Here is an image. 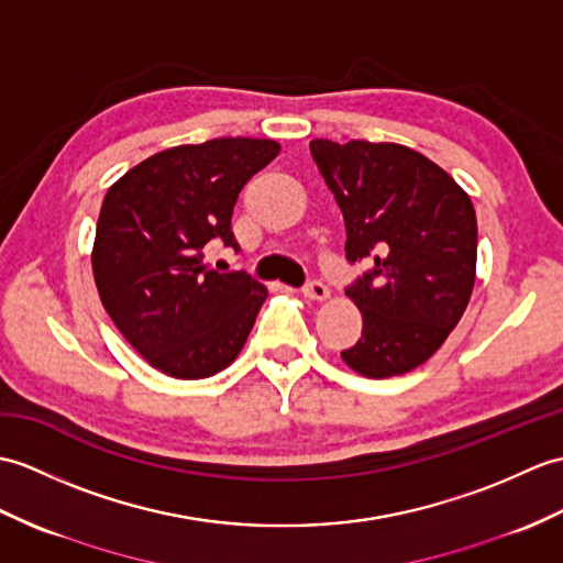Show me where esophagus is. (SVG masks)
Listing matches in <instances>:
<instances>
[{"instance_id": "esophagus-1", "label": "esophagus", "mask_w": 563, "mask_h": 563, "mask_svg": "<svg viewBox=\"0 0 563 563\" xmlns=\"http://www.w3.org/2000/svg\"><path fill=\"white\" fill-rule=\"evenodd\" d=\"M305 297L311 299V302H325V299L331 297V292H329V287H325L323 283L311 280V283L305 287Z\"/></svg>"}]
</instances>
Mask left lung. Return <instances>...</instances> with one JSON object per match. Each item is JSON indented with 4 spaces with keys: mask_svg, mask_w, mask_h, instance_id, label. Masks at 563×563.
I'll return each mask as SVG.
<instances>
[{
    "mask_svg": "<svg viewBox=\"0 0 563 563\" xmlns=\"http://www.w3.org/2000/svg\"><path fill=\"white\" fill-rule=\"evenodd\" d=\"M345 220L350 261L374 268L347 290L362 338L341 352L367 378L424 364L459 325L475 287L477 218L446 169L400 143H309Z\"/></svg>",
    "mask_w": 563,
    "mask_h": 563,
    "instance_id": "8db88e82",
    "label": "left lung"
}]
</instances>
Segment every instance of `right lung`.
Segmentation results:
<instances>
[{
  "instance_id": "1",
  "label": "right lung",
  "mask_w": 563,
  "mask_h": 563,
  "mask_svg": "<svg viewBox=\"0 0 563 563\" xmlns=\"http://www.w3.org/2000/svg\"><path fill=\"white\" fill-rule=\"evenodd\" d=\"M278 153L271 139L187 143L134 165L104 194L90 252L98 295L153 369L206 378L238 360L268 290L208 268L203 246L238 250L232 208Z\"/></svg>"
}]
</instances>
